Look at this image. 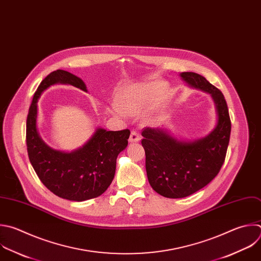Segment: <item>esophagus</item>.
<instances>
[{
    "mask_svg": "<svg viewBox=\"0 0 261 261\" xmlns=\"http://www.w3.org/2000/svg\"><path fill=\"white\" fill-rule=\"evenodd\" d=\"M140 140V135L136 130H132L130 137H129V141L130 142H137Z\"/></svg>",
    "mask_w": 261,
    "mask_h": 261,
    "instance_id": "obj_1",
    "label": "esophagus"
}]
</instances>
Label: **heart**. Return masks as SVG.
Here are the masks:
<instances>
[{"mask_svg": "<svg viewBox=\"0 0 261 261\" xmlns=\"http://www.w3.org/2000/svg\"><path fill=\"white\" fill-rule=\"evenodd\" d=\"M166 86L159 81L133 86L118 97V107L113 112L120 117L139 115L154 107L164 96Z\"/></svg>", "mask_w": 261, "mask_h": 261, "instance_id": "obj_1", "label": "heart"}]
</instances>
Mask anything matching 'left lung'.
Masks as SVG:
<instances>
[{"instance_id": "left-lung-1", "label": "left lung", "mask_w": 261, "mask_h": 261, "mask_svg": "<svg viewBox=\"0 0 261 261\" xmlns=\"http://www.w3.org/2000/svg\"><path fill=\"white\" fill-rule=\"evenodd\" d=\"M180 75L195 88L211 94L218 121L208 136L191 142L173 138L162 129H143L141 144L148 182L153 191L170 199L191 196L216 177L225 160L231 129L221 91L199 73L185 71Z\"/></svg>"}]
</instances>
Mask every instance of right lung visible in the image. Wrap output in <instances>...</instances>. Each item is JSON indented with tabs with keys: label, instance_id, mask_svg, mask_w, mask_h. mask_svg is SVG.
Segmentation results:
<instances>
[{
	"label": "right lung",
	"instance_id": "right-lung-1",
	"mask_svg": "<svg viewBox=\"0 0 261 261\" xmlns=\"http://www.w3.org/2000/svg\"><path fill=\"white\" fill-rule=\"evenodd\" d=\"M69 84L87 91L84 82L74 74L57 69L39 85L27 119V148L31 164L42 184L54 195L82 202L102 195L112 184L118 154L128 145L130 130L97 129L83 147L63 152L52 149L40 138L37 128V102L49 86Z\"/></svg>",
	"mask_w": 261,
	"mask_h": 261
}]
</instances>
